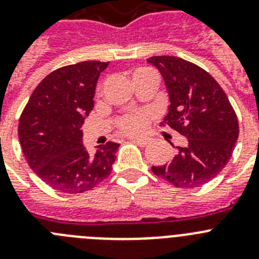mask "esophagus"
Returning <instances> with one entry per match:
<instances>
[{
  "instance_id": "esophagus-1",
  "label": "esophagus",
  "mask_w": 259,
  "mask_h": 259,
  "mask_svg": "<svg viewBox=\"0 0 259 259\" xmlns=\"http://www.w3.org/2000/svg\"><path fill=\"white\" fill-rule=\"evenodd\" d=\"M131 141L132 143H135V144L140 145V147H145V145L149 144V141L151 140L147 138H132Z\"/></svg>"
}]
</instances>
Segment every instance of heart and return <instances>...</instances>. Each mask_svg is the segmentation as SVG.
Returning <instances> with one entry per match:
<instances>
[{"label": "heart", "mask_w": 259, "mask_h": 259, "mask_svg": "<svg viewBox=\"0 0 259 259\" xmlns=\"http://www.w3.org/2000/svg\"><path fill=\"white\" fill-rule=\"evenodd\" d=\"M144 72H151L149 69H145V68H140V69H136L134 72L135 74H139V73ZM148 120H149V116L145 112H135V114H127L124 115L123 118L119 120L118 127L121 132L128 135H135L140 134L147 128Z\"/></svg>", "instance_id": "b5f03b06"}]
</instances>
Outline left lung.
<instances>
[{
  "instance_id": "1",
  "label": "left lung",
  "mask_w": 259,
  "mask_h": 259,
  "mask_svg": "<svg viewBox=\"0 0 259 259\" xmlns=\"http://www.w3.org/2000/svg\"><path fill=\"white\" fill-rule=\"evenodd\" d=\"M147 61L160 70L169 93V112L161 125L173 128L187 141L176 147L170 162L152 166V171L177 187L203 186L231 160L240 132L237 115L222 86L200 66L176 56Z\"/></svg>"
}]
</instances>
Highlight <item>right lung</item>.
<instances>
[{"label":"right lung","mask_w":259,"mask_h":259,"mask_svg":"<svg viewBox=\"0 0 259 259\" xmlns=\"http://www.w3.org/2000/svg\"><path fill=\"white\" fill-rule=\"evenodd\" d=\"M107 65L92 60L54 70L35 88L22 111L18 135L24 157L34 173L57 191L85 193L111 174L119 144L108 141L90 153L81 131Z\"/></svg>","instance_id":"obj_1"}]
</instances>
